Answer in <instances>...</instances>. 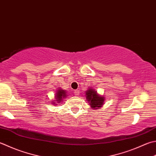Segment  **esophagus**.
Returning <instances> with one entry per match:
<instances>
[{"label":"esophagus","mask_w":156,"mask_h":156,"mask_svg":"<svg viewBox=\"0 0 156 156\" xmlns=\"http://www.w3.org/2000/svg\"><path fill=\"white\" fill-rule=\"evenodd\" d=\"M74 93L75 95L78 96V95H79V94H80V90H75Z\"/></svg>","instance_id":"1"}]
</instances>
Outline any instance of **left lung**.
I'll return each mask as SVG.
<instances>
[{"label":"left lung","instance_id":"obj_1","mask_svg":"<svg viewBox=\"0 0 156 156\" xmlns=\"http://www.w3.org/2000/svg\"><path fill=\"white\" fill-rule=\"evenodd\" d=\"M86 99L92 109H99L104 104L105 97L101 96L95 90L89 88L86 91Z\"/></svg>","mask_w":156,"mask_h":156}]
</instances>
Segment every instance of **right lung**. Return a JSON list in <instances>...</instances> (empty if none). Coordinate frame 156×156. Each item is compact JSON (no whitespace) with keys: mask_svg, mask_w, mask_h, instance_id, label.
I'll use <instances>...</instances> for the list:
<instances>
[{"mask_svg":"<svg viewBox=\"0 0 156 156\" xmlns=\"http://www.w3.org/2000/svg\"><path fill=\"white\" fill-rule=\"evenodd\" d=\"M67 97V92L66 90H63L62 88H59L57 90V93H55V99L56 100H54L53 102V104H57V103H55V102L56 103H60L63 101V99L64 98H66Z\"/></svg>","mask_w":156,"mask_h":156,"instance_id":"right-lung-1","label":"right lung"}]
</instances>
